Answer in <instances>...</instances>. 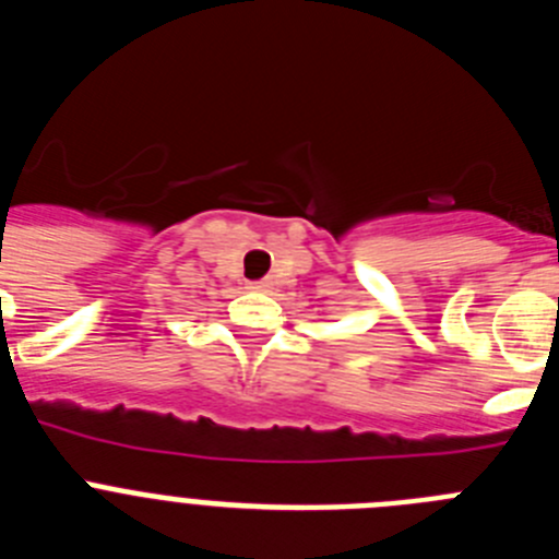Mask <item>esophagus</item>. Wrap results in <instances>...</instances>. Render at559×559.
I'll list each match as a JSON object with an SVG mask.
<instances>
[{
	"label": "esophagus",
	"instance_id": "esophagus-1",
	"mask_svg": "<svg viewBox=\"0 0 559 559\" xmlns=\"http://www.w3.org/2000/svg\"><path fill=\"white\" fill-rule=\"evenodd\" d=\"M251 290H260V294H265V290H271V283L269 280H257V283L249 285Z\"/></svg>",
	"mask_w": 559,
	"mask_h": 559
}]
</instances>
